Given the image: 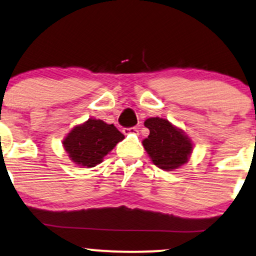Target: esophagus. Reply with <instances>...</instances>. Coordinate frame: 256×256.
Wrapping results in <instances>:
<instances>
[{
	"instance_id": "34e87169",
	"label": "esophagus",
	"mask_w": 256,
	"mask_h": 256,
	"mask_svg": "<svg viewBox=\"0 0 256 256\" xmlns=\"http://www.w3.org/2000/svg\"><path fill=\"white\" fill-rule=\"evenodd\" d=\"M138 128L136 127H132V128H124L123 129V133H124L126 135L127 134H138Z\"/></svg>"
}]
</instances>
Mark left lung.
Instances as JSON below:
<instances>
[{
    "label": "left lung",
    "mask_w": 256,
    "mask_h": 256,
    "mask_svg": "<svg viewBox=\"0 0 256 256\" xmlns=\"http://www.w3.org/2000/svg\"><path fill=\"white\" fill-rule=\"evenodd\" d=\"M145 127L150 129V135L142 140V145L153 164L172 171L187 163L193 152V142L182 129L160 117L147 118Z\"/></svg>",
    "instance_id": "8db88e82"
}]
</instances>
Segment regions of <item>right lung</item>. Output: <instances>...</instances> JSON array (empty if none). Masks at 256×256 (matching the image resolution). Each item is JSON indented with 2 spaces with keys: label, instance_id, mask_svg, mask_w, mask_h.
I'll return each instance as SVG.
<instances>
[{
  "label": "right lung",
  "instance_id": "obj_1",
  "mask_svg": "<svg viewBox=\"0 0 256 256\" xmlns=\"http://www.w3.org/2000/svg\"><path fill=\"white\" fill-rule=\"evenodd\" d=\"M123 139L124 135L114 124L88 118L72 128L62 145L74 164L81 168H93L100 164L105 156Z\"/></svg>",
  "mask_w": 256,
  "mask_h": 256
}]
</instances>
